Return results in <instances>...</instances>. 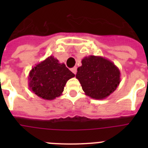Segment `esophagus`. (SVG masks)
I'll return each instance as SVG.
<instances>
[{"label": "esophagus", "mask_w": 148, "mask_h": 148, "mask_svg": "<svg viewBox=\"0 0 148 148\" xmlns=\"http://www.w3.org/2000/svg\"><path fill=\"white\" fill-rule=\"evenodd\" d=\"M71 71L73 72L74 74H76V73H77V67H76V66H74V67L72 68Z\"/></svg>", "instance_id": "obj_1"}]
</instances>
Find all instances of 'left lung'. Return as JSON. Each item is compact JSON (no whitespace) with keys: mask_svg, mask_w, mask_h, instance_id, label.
I'll return each instance as SVG.
<instances>
[{"mask_svg":"<svg viewBox=\"0 0 148 148\" xmlns=\"http://www.w3.org/2000/svg\"><path fill=\"white\" fill-rule=\"evenodd\" d=\"M79 81L86 95L94 99H104L119 85L120 70L114 63L101 56H89L82 60L77 70Z\"/></svg>","mask_w":148,"mask_h":148,"instance_id":"8db88e82","label":"left lung"}]
</instances>
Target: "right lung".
<instances>
[{"label":"right lung","mask_w":148,"mask_h":148,"mask_svg":"<svg viewBox=\"0 0 148 148\" xmlns=\"http://www.w3.org/2000/svg\"><path fill=\"white\" fill-rule=\"evenodd\" d=\"M75 75L64 63L49 56L35 65L29 74V87L33 93L44 100L59 97L69 79Z\"/></svg>","instance_id":"1"}]
</instances>
